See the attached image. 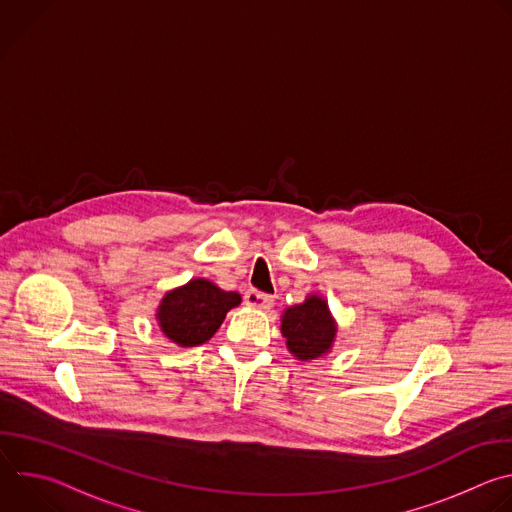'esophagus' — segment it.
Masks as SVG:
<instances>
[{
  "mask_svg": "<svg viewBox=\"0 0 512 512\" xmlns=\"http://www.w3.org/2000/svg\"><path fill=\"white\" fill-rule=\"evenodd\" d=\"M245 304L255 310H269L273 306V298L267 294H261V291L249 289L245 294Z\"/></svg>",
  "mask_w": 512,
  "mask_h": 512,
  "instance_id": "1",
  "label": "esophagus"
}]
</instances>
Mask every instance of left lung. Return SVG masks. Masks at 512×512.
<instances>
[{"label": "left lung", "instance_id": "left-lung-1", "mask_svg": "<svg viewBox=\"0 0 512 512\" xmlns=\"http://www.w3.org/2000/svg\"><path fill=\"white\" fill-rule=\"evenodd\" d=\"M281 334L291 354L298 360L310 362L332 352L338 324L328 302L318 294H310L302 304L283 310Z\"/></svg>", "mask_w": 512, "mask_h": 512}]
</instances>
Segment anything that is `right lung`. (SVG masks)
Returning <instances> with one entry per match:
<instances>
[{
    "label": "right lung",
    "mask_w": 512,
    "mask_h": 512,
    "mask_svg": "<svg viewBox=\"0 0 512 512\" xmlns=\"http://www.w3.org/2000/svg\"><path fill=\"white\" fill-rule=\"evenodd\" d=\"M241 304L237 291H225L204 277L166 291L156 308V322L166 338L182 348L208 342L227 312Z\"/></svg>",
    "instance_id": "right-lung-1"
}]
</instances>
